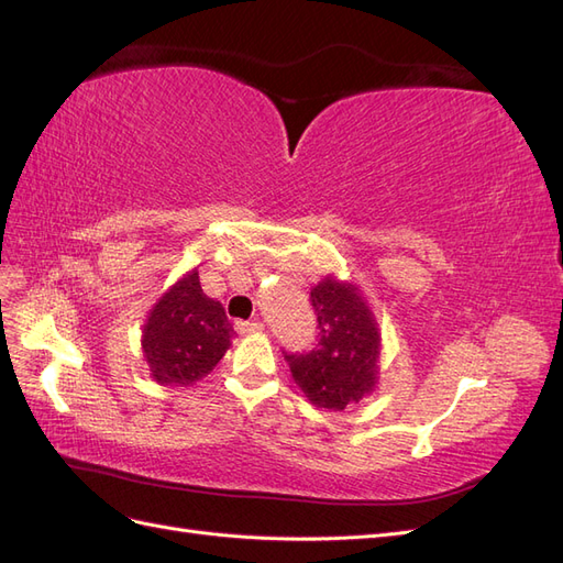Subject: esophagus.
<instances>
[{"instance_id": "esophagus-1", "label": "esophagus", "mask_w": 563, "mask_h": 563, "mask_svg": "<svg viewBox=\"0 0 563 563\" xmlns=\"http://www.w3.org/2000/svg\"><path fill=\"white\" fill-rule=\"evenodd\" d=\"M265 327L261 321H236V331L240 333H261Z\"/></svg>"}]
</instances>
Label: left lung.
<instances>
[{"mask_svg":"<svg viewBox=\"0 0 563 563\" xmlns=\"http://www.w3.org/2000/svg\"><path fill=\"white\" fill-rule=\"evenodd\" d=\"M319 340L310 352H284L296 385L314 406L345 411L378 383L380 331L360 288L333 277L310 294Z\"/></svg>","mask_w":563,"mask_h":563,"instance_id":"8db88e82","label":"left lung"}]
</instances>
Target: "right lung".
Returning a JSON list of instances; mask_svg holds the SVG:
<instances>
[{
  "label": "right lung",
  "instance_id": "add662e5",
  "mask_svg": "<svg viewBox=\"0 0 563 563\" xmlns=\"http://www.w3.org/2000/svg\"><path fill=\"white\" fill-rule=\"evenodd\" d=\"M234 335L225 308L201 291L199 272H187L157 300L143 327V356L159 385L187 387L209 376Z\"/></svg>",
  "mask_w": 563,
  "mask_h": 563
}]
</instances>
